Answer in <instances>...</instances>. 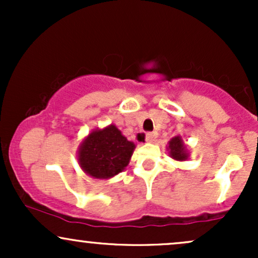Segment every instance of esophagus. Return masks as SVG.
Instances as JSON below:
<instances>
[{
	"label": "esophagus",
	"instance_id": "esophagus-1",
	"mask_svg": "<svg viewBox=\"0 0 258 258\" xmlns=\"http://www.w3.org/2000/svg\"><path fill=\"white\" fill-rule=\"evenodd\" d=\"M158 137V133L156 132H148L146 135V141L147 142H154Z\"/></svg>",
	"mask_w": 258,
	"mask_h": 258
}]
</instances>
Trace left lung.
I'll use <instances>...</instances> for the list:
<instances>
[{"label":"left lung","mask_w":258,"mask_h":258,"mask_svg":"<svg viewBox=\"0 0 258 258\" xmlns=\"http://www.w3.org/2000/svg\"><path fill=\"white\" fill-rule=\"evenodd\" d=\"M168 149H170V154L173 159L178 160V161H183L186 159L185 147L183 144L180 137H174L168 143Z\"/></svg>","instance_id":"left-lung-1"}]
</instances>
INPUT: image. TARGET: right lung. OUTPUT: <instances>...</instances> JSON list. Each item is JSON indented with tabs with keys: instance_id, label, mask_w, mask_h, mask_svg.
<instances>
[{
	"instance_id": "obj_1",
	"label": "right lung",
	"mask_w": 258,
	"mask_h": 258,
	"mask_svg": "<svg viewBox=\"0 0 258 258\" xmlns=\"http://www.w3.org/2000/svg\"><path fill=\"white\" fill-rule=\"evenodd\" d=\"M135 144L114 125L91 132L79 150V162L94 178H110L128 165Z\"/></svg>"
}]
</instances>
